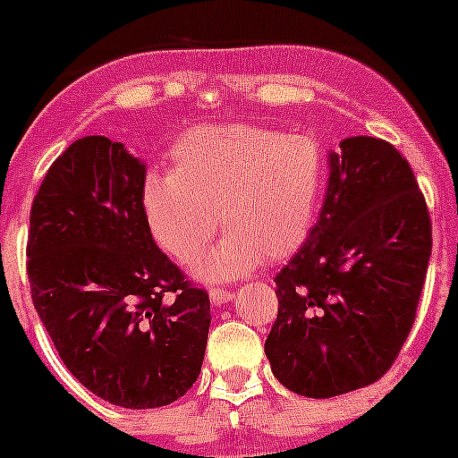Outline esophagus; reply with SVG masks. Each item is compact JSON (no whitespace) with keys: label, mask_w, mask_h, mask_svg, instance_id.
I'll use <instances>...</instances> for the list:
<instances>
[{"label":"esophagus","mask_w":458,"mask_h":458,"mask_svg":"<svg viewBox=\"0 0 458 458\" xmlns=\"http://www.w3.org/2000/svg\"><path fill=\"white\" fill-rule=\"evenodd\" d=\"M208 294H210V301L215 303V306H225V303L233 301L234 297V294L225 288H210V293Z\"/></svg>","instance_id":"obj_1"}]
</instances>
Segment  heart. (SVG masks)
Masks as SVG:
<instances>
[{
    "label": "heart",
    "mask_w": 458,
    "mask_h": 458,
    "mask_svg": "<svg viewBox=\"0 0 458 458\" xmlns=\"http://www.w3.org/2000/svg\"><path fill=\"white\" fill-rule=\"evenodd\" d=\"M173 173L150 170L141 208L155 242L206 281L252 272L263 257H288L306 242L326 191V152L310 135L259 123H208L174 141ZM220 215L216 216V212Z\"/></svg>",
    "instance_id": "1"
}]
</instances>
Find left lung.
I'll list each match as a JSON object with an SVG mask.
<instances>
[{"label": "left lung", "mask_w": 458, "mask_h": 458, "mask_svg": "<svg viewBox=\"0 0 458 458\" xmlns=\"http://www.w3.org/2000/svg\"><path fill=\"white\" fill-rule=\"evenodd\" d=\"M327 152L326 199L306 243L275 276L266 339L276 381L330 399L381 378L412 330L432 224L412 168L392 143L348 137Z\"/></svg>", "instance_id": "1"}]
</instances>
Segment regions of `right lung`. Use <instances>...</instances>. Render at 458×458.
I'll list each match as a JSON object with an SVG mask.
<instances>
[{
	"label": "right lung",
	"mask_w": 458,
	"mask_h": 458,
	"mask_svg": "<svg viewBox=\"0 0 458 458\" xmlns=\"http://www.w3.org/2000/svg\"><path fill=\"white\" fill-rule=\"evenodd\" d=\"M146 164L81 137L32 201L29 279L64 366L119 408H161L201 372L210 299L157 248L141 208Z\"/></svg>",
	"instance_id": "right-lung-1"
}]
</instances>
